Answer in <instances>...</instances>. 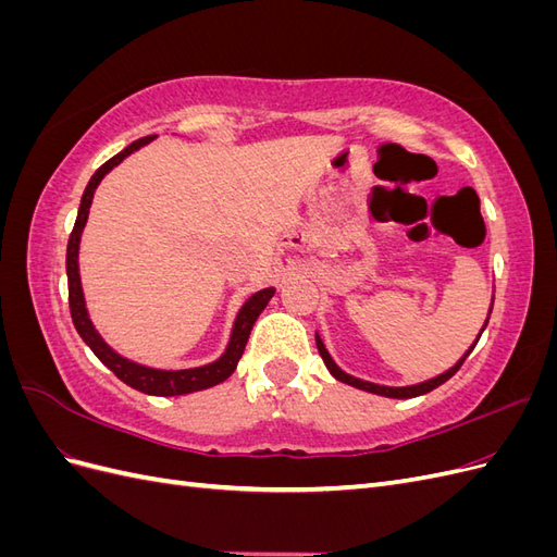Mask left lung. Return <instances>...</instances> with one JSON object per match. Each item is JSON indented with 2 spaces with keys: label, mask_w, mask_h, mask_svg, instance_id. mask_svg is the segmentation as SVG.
<instances>
[{
  "label": "left lung",
  "mask_w": 557,
  "mask_h": 557,
  "mask_svg": "<svg viewBox=\"0 0 557 557\" xmlns=\"http://www.w3.org/2000/svg\"><path fill=\"white\" fill-rule=\"evenodd\" d=\"M485 325H487V320H485ZM485 330V327H483ZM483 334V332H481ZM481 339V336H479ZM479 342H474V346H476ZM315 346H318V352H320V358H323V362H325V367L330 369V374L336 379V381H342V383H348V385H352V387H360V391H367V393H376V395H383V397H395V399H409V397H418V395H425V393H430V391H434V387H440L442 383H446L455 372H458V369L462 367V362L467 360V356L471 350H474V346L469 348V352H465V358L455 364L453 369H448L446 374H442V376H436V379H432V381H425V383H418V385H409V387H387V385H376V383H369V381H360V379H356V376H348V374H344L339 367L334 364V360L330 358V352L325 350V346H323V342H320V336H315Z\"/></svg>",
  "instance_id": "8db88e82"
}]
</instances>
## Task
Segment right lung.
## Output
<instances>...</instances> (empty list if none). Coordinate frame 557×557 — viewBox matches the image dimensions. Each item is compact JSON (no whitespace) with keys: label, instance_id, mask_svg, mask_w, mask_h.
Returning <instances> with one entry per match:
<instances>
[{"label":"right lung","instance_id":"1","mask_svg":"<svg viewBox=\"0 0 557 557\" xmlns=\"http://www.w3.org/2000/svg\"><path fill=\"white\" fill-rule=\"evenodd\" d=\"M153 139H156V134L132 141L125 150H121V153L113 156L111 160H107L102 166H99V170L92 174V178L88 181V188L81 197V207H78L74 230L70 234V244H66V285H70V311H72L74 327L81 334V339L90 346L95 356L102 360L117 379L127 383L129 387H134V391L146 393V395H158V397H172V395H188V393L205 391V387L218 385V383H223L227 376H232L234 369H237L239 358L244 356V348H246L252 325H256V320L262 313V309L267 307V301L274 297V288H264L246 301L237 315V323H234L232 339H230L225 356L207 367L181 369V372H160V369L141 367V364H134V362L121 358L117 352H113L102 342V336L95 332V327L90 323L88 311H86V301H83V293H81V276H78L81 232H83V227H86L88 211L92 205V195H95V188L99 185V181H102L117 162H123L129 153H134V150Z\"/></svg>","mask_w":557,"mask_h":557}]
</instances>
